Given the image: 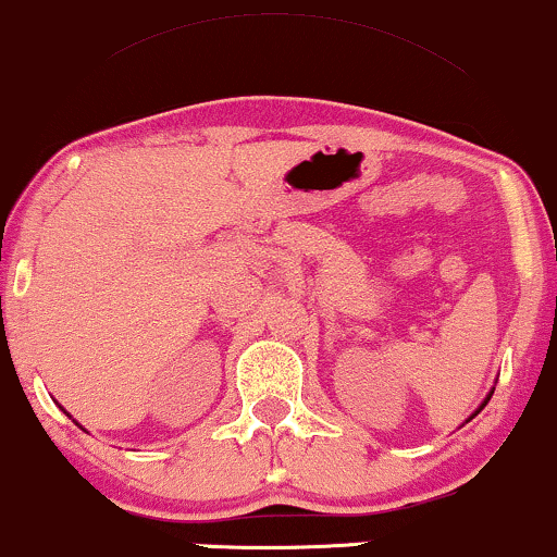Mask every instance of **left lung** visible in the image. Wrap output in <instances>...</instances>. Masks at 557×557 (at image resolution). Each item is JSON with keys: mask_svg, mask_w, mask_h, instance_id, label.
<instances>
[{"mask_svg": "<svg viewBox=\"0 0 557 557\" xmlns=\"http://www.w3.org/2000/svg\"><path fill=\"white\" fill-rule=\"evenodd\" d=\"M491 396H494V393H491ZM491 396H488V398H485V400H483V406H485V404H488V400H491ZM483 406H481V408H483ZM481 408H478V411H481Z\"/></svg>", "mask_w": 557, "mask_h": 557, "instance_id": "8db88e82", "label": "left lung"}]
</instances>
